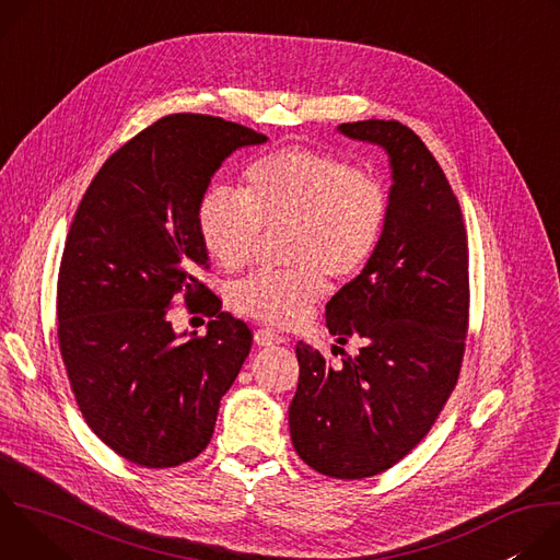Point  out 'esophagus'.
<instances>
[{
  "label": "esophagus",
  "mask_w": 560,
  "mask_h": 560,
  "mask_svg": "<svg viewBox=\"0 0 560 560\" xmlns=\"http://www.w3.org/2000/svg\"><path fill=\"white\" fill-rule=\"evenodd\" d=\"M255 343L261 346V348H268V346H281L285 343V337L272 332V330H257L255 332Z\"/></svg>",
  "instance_id": "1"
}]
</instances>
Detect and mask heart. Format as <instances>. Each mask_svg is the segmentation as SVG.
Instances as JSON below:
<instances>
[{
    "label": "heart",
    "mask_w": 560,
    "mask_h": 560,
    "mask_svg": "<svg viewBox=\"0 0 560 560\" xmlns=\"http://www.w3.org/2000/svg\"><path fill=\"white\" fill-rule=\"evenodd\" d=\"M244 198L214 186L197 206V230L210 257L230 272L244 270L257 253L261 230L285 228L283 272H257L238 281L230 303L255 322L294 328L335 283L354 279L376 253L387 223L383 184L348 159L290 145L246 171Z\"/></svg>",
    "instance_id": "1"
}]
</instances>
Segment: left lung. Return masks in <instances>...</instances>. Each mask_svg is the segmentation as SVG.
<instances>
[{
	"label": "left lung",
	"mask_w": 560,
	"mask_h": 560,
	"mask_svg": "<svg viewBox=\"0 0 560 560\" xmlns=\"http://www.w3.org/2000/svg\"><path fill=\"white\" fill-rule=\"evenodd\" d=\"M337 130L387 152V223L368 266L326 305L330 335L354 338L360 354L341 351L332 368L299 341L288 419L303 463L350 481L410 454L447 404L465 354L469 279L458 199L421 137L394 119Z\"/></svg>",
	"instance_id": "left-lung-1"
}]
</instances>
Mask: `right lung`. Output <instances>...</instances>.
Wrapping results in <instances>:
<instances>
[{
    "label": "right lung",
    "mask_w": 560,
    "mask_h": 560,
    "mask_svg": "<svg viewBox=\"0 0 560 560\" xmlns=\"http://www.w3.org/2000/svg\"><path fill=\"white\" fill-rule=\"evenodd\" d=\"M266 141L221 117L168 115L106 159L74 212L57 281L59 352L86 423L130 463L199 456L250 352V328L195 277L208 268L197 206L225 156ZM177 293L213 316L206 338L172 330Z\"/></svg>",
    "instance_id": "1"
}]
</instances>
